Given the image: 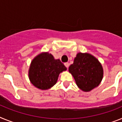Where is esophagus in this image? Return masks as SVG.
Here are the masks:
<instances>
[{
  "label": "esophagus",
  "mask_w": 122,
  "mask_h": 122,
  "mask_svg": "<svg viewBox=\"0 0 122 122\" xmlns=\"http://www.w3.org/2000/svg\"><path fill=\"white\" fill-rule=\"evenodd\" d=\"M64 65H65V66L67 67V68H68L69 66V62H65V63H64Z\"/></svg>",
  "instance_id": "obj_1"
}]
</instances>
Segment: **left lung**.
<instances>
[{"label": "left lung", "mask_w": 122, "mask_h": 122, "mask_svg": "<svg viewBox=\"0 0 122 122\" xmlns=\"http://www.w3.org/2000/svg\"><path fill=\"white\" fill-rule=\"evenodd\" d=\"M76 84L84 92H90L98 86L103 77L102 66L96 58L88 53H79L74 63L69 67Z\"/></svg>", "instance_id": "1"}]
</instances>
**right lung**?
Returning <instances> with one entry per match:
<instances>
[{"label":"right lung","mask_w":122,"mask_h":122,"mask_svg":"<svg viewBox=\"0 0 122 122\" xmlns=\"http://www.w3.org/2000/svg\"><path fill=\"white\" fill-rule=\"evenodd\" d=\"M67 68L60 60H55L48 53H41L32 60L29 70L31 83L41 90H47L56 84L59 74Z\"/></svg>","instance_id":"1"}]
</instances>
